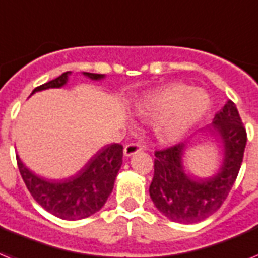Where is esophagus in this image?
I'll return each mask as SVG.
<instances>
[{"instance_id": "esophagus-1", "label": "esophagus", "mask_w": 258, "mask_h": 258, "mask_svg": "<svg viewBox=\"0 0 258 258\" xmlns=\"http://www.w3.org/2000/svg\"><path fill=\"white\" fill-rule=\"evenodd\" d=\"M140 151H142V146H139V144H136V143H130L124 146L123 154H124L125 158H130V156L138 154V152H140Z\"/></svg>"}]
</instances>
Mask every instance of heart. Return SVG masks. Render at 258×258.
Instances as JSON below:
<instances>
[{
    "mask_svg": "<svg viewBox=\"0 0 258 258\" xmlns=\"http://www.w3.org/2000/svg\"><path fill=\"white\" fill-rule=\"evenodd\" d=\"M208 108L209 98L204 90L171 83L143 100L138 106V112L144 116L163 112L155 122L154 133L163 143H175L204 116Z\"/></svg>",
    "mask_w": 258,
    "mask_h": 258,
    "instance_id": "heart-1",
    "label": "heart"
}]
</instances>
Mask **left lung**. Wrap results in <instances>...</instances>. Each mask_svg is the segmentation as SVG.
Instances as JSON below:
<instances>
[{
    "label": "left lung",
    "mask_w": 258,
    "mask_h": 258,
    "mask_svg": "<svg viewBox=\"0 0 258 258\" xmlns=\"http://www.w3.org/2000/svg\"><path fill=\"white\" fill-rule=\"evenodd\" d=\"M208 131L223 147V162L211 177H195L184 169V152L189 144L179 143L155 152L150 196L159 212L171 221L194 224L209 217L225 202L236 181L244 158L246 131L232 100L215 115Z\"/></svg>",
    "instance_id": "obj_1"
}]
</instances>
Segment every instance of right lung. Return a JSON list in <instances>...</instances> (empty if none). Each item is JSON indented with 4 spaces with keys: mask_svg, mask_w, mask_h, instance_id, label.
Listing matches in <instances>:
<instances>
[{
    "mask_svg": "<svg viewBox=\"0 0 258 258\" xmlns=\"http://www.w3.org/2000/svg\"><path fill=\"white\" fill-rule=\"evenodd\" d=\"M71 71L58 78L35 87L37 91L60 89L69 82ZM91 81H100L103 74L83 73ZM123 147L120 144H107L100 148L81 171L62 180H46L35 175L17 155V164L27 189L34 200L54 216L63 220H81L96 213L112 192L115 179L122 167Z\"/></svg>",
    "mask_w": 258,
    "mask_h": 258,
    "instance_id": "obj_1",
    "label": "right lung"
}]
</instances>
